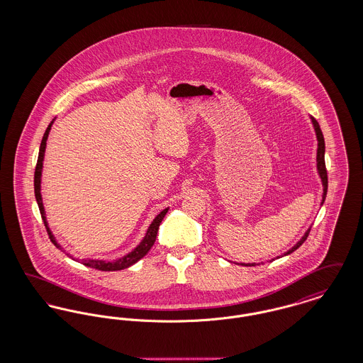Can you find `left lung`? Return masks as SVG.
<instances>
[{
  "instance_id": "obj_1",
  "label": "left lung",
  "mask_w": 363,
  "mask_h": 363,
  "mask_svg": "<svg viewBox=\"0 0 363 363\" xmlns=\"http://www.w3.org/2000/svg\"><path fill=\"white\" fill-rule=\"evenodd\" d=\"M311 121L313 128H314L315 138H317V156H315V162H317V173H318V177H320L321 184H323V200H321V206H323L324 201H325V197H327V190H328V175H327V169H325V141H324V136H323V132H321V128H320L318 122L315 121V118H313L311 116ZM311 227H309L305 231V234L302 235V238L296 242L290 250L283 253L281 257L287 256V255H291L294 250H296L303 242L306 241V238H308V235L311 233ZM277 259H280V256L277 257ZM255 264L256 262H252V264L249 262V264H242V265H245V267H255Z\"/></svg>"
}]
</instances>
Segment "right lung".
<instances>
[{"instance_id":"add662e5","label":"right lung","mask_w":363,"mask_h":363,"mask_svg":"<svg viewBox=\"0 0 363 363\" xmlns=\"http://www.w3.org/2000/svg\"><path fill=\"white\" fill-rule=\"evenodd\" d=\"M54 123V120L50 122V125L48 126L43 138H42V143H40V147H39V155H38V163H36V169H35V178H34V188H35V199H36V203H38V207L40 211V215H42V219L45 222V225L48 228V233H49V237L52 240L54 246L60 250H62V246L57 242L55 237L52 235V230L49 227L48 223V219H46V212H45V207H43V200H42V194H40V182H42V170H43V160H45V151H46V141L49 138V133L52 130V125ZM169 208H164L159 215H156L155 219L152 220V223L148 227L144 238L141 240V242L138 243V246L129 252L128 255L122 256L120 259H113V261H106V259H74L73 256L68 255V257H70L74 261H79L82 264H84L86 267H91V268H95V269H99V271H121L125 268H129L130 265L136 264L138 259H143L148 252L150 249L154 246L156 240V234H157V230H159V225L162 223L163 218L166 216ZM65 252V250H62Z\"/></svg>"}]
</instances>
